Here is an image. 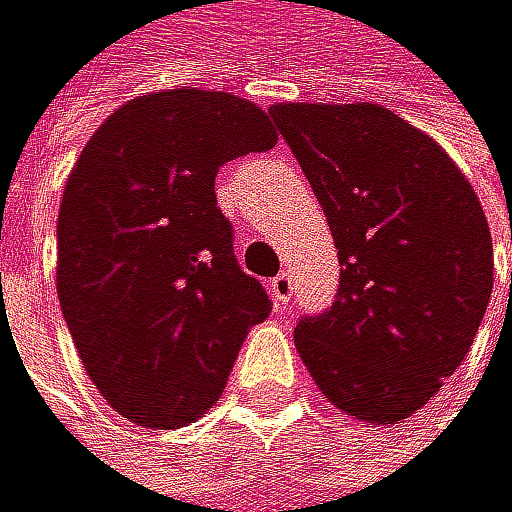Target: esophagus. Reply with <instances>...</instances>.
Here are the masks:
<instances>
[{"label":"esophagus","mask_w":512,"mask_h":512,"mask_svg":"<svg viewBox=\"0 0 512 512\" xmlns=\"http://www.w3.org/2000/svg\"><path fill=\"white\" fill-rule=\"evenodd\" d=\"M270 295L277 299L280 305H289L292 302V273H277V277L270 280Z\"/></svg>","instance_id":"esophagus-1"}]
</instances>
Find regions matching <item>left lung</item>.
Instances as JSON below:
<instances>
[{
	"mask_svg": "<svg viewBox=\"0 0 512 512\" xmlns=\"http://www.w3.org/2000/svg\"><path fill=\"white\" fill-rule=\"evenodd\" d=\"M270 119L340 254L336 302L299 321L295 349L330 406L400 425L459 368L485 318V210L450 153L381 103H273Z\"/></svg>",
	"mask_w": 512,
	"mask_h": 512,
	"instance_id": "obj_1",
	"label": "left lung"
}]
</instances>
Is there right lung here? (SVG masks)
Masks as SVG:
<instances>
[{"mask_svg": "<svg viewBox=\"0 0 512 512\" xmlns=\"http://www.w3.org/2000/svg\"><path fill=\"white\" fill-rule=\"evenodd\" d=\"M273 144L261 106L176 87L122 103L68 172L59 305L87 377L135 425L163 431L207 412L270 314L232 254L213 179Z\"/></svg>", "mask_w": 512, "mask_h": 512, "instance_id": "1", "label": "right lung"}]
</instances>
